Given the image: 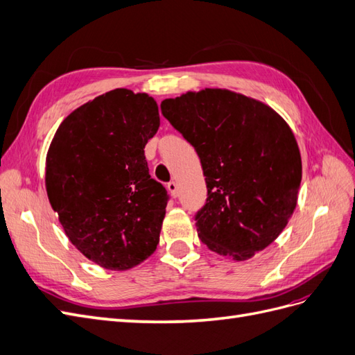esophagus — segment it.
<instances>
[{
    "instance_id": "obj_1",
    "label": "esophagus",
    "mask_w": 355,
    "mask_h": 355,
    "mask_svg": "<svg viewBox=\"0 0 355 355\" xmlns=\"http://www.w3.org/2000/svg\"><path fill=\"white\" fill-rule=\"evenodd\" d=\"M167 189L170 191V194L173 196V197H178V196H179V188H178V184H176L175 180L168 182V184H167Z\"/></svg>"
}]
</instances>
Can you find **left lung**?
<instances>
[{"label": "left lung", "mask_w": 355, "mask_h": 355, "mask_svg": "<svg viewBox=\"0 0 355 355\" xmlns=\"http://www.w3.org/2000/svg\"><path fill=\"white\" fill-rule=\"evenodd\" d=\"M161 114L194 146L206 176L200 240L235 261L270 245L292 216L302 179L287 123L268 105L222 89L166 99Z\"/></svg>", "instance_id": "obj_1"}]
</instances>
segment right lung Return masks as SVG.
Returning a JSON list of instances; mask_svg holds the SVG:
<instances>
[{
	"label": "right lung",
	"instance_id": "1",
	"mask_svg": "<svg viewBox=\"0 0 355 355\" xmlns=\"http://www.w3.org/2000/svg\"><path fill=\"white\" fill-rule=\"evenodd\" d=\"M158 127L151 96L115 89L71 112L51 141L49 201L69 241L106 270H128L157 249L170 197L144 149Z\"/></svg>",
	"mask_w": 355,
	"mask_h": 355
}]
</instances>
